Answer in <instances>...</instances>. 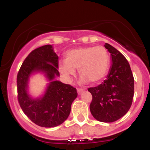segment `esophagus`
Masks as SVG:
<instances>
[{"label":"esophagus","mask_w":150,"mask_h":150,"mask_svg":"<svg viewBox=\"0 0 150 150\" xmlns=\"http://www.w3.org/2000/svg\"><path fill=\"white\" fill-rule=\"evenodd\" d=\"M84 90H85V89H82V88H78L77 89V93H78V94H82V92H83Z\"/></svg>","instance_id":"1"}]
</instances>
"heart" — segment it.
I'll list each match as a JSON object with an SVG mask.
<instances>
[{
  "label": "heart",
  "instance_id": "obj_1",
  "mask_svg": "<svg viewBox=\"0 0 150 150\" xmlns=\"http://www.w3.org/2000/svg\"><path fill=\"white\" fill-rule=\"evenodd\" d=\"M110 65V56L104 46H83L70 49L65 54V61L59 63L60 72L68 81L78 69L82 82L97 83L106 77Z\"/></svg>",
  "mask_w": 150,
  "mask_h": 150
}]
</instances>
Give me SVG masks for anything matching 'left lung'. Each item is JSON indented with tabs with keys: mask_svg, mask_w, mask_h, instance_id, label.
<instances>
[{
	"mask_svg": "<svg viewBox=\"0 0 150 150\" xmlns=\"http://www.w3.org/2000/svg\"><path fill=\"white\" fill-rule=\"evenodd\" d=\"M104 46L111 53L112 64L107 79L97 87L88 88L92 96L89 108L95 119L111 123L124 116L131 106L134 77L125 56L107 43Z\"/></svg>",
	"mask_w": 150,
	"mask_h": 150,
	"instance_id": "1",
	"label": "left lung"
}]
</instances>
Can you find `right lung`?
Returning <instances> with one entry per match:
<instances>
[{"mask_svg":"<svg viewBox=\"0 0 150 150\" xmlns=\"http://www.w3.org/2000/svg\"><path fill=\"white\" fill-rule=\"evenodd\" d=\"M58 57L52 46L45 45L32 51L25 58L17 75L18 100L25 114L41 127L53 128L62 124L68 118L71 104L77 97L76 88L59 81ZM35 71H43L51 81L44 97L32 99L26 92L28 77Z\"/></svg>","mask_w":150,"mask_h":150,"instance_id":"add662e5","label":"right lung"}]
</instances>
